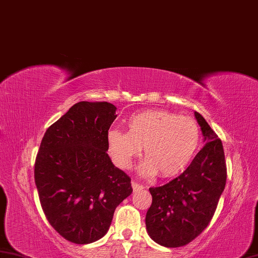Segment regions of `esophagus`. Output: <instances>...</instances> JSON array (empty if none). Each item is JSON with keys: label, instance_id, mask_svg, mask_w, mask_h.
<instances>
[{"label": "esophagus", "instance_id": "esophagus-1", "mask_svg": "<svg viewBox=\"0 0 258 258\" xmlns=\"http://www.w3.org/2000/svg\"><path fill=\"white\" fill-rule=\"evenodd\" d=\"M131 186H133V189H134V192H137V191H140V189H143V188H144V186L142 185V184H139V183H137V182H135V181H133V182H131Z\"/></svg>", "mask_w": 258, "mask_h": 258}]
</instances>
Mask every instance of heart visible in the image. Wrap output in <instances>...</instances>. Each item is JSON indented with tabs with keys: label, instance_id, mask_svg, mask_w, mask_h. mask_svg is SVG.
Masks as SVG:
<instances>
[{
	"label": "heart",
	"instance_id": "b5f03b06",
	"mask_svg": "<svg viewBox=\"0 0 258 258\" xmlns=\"http://www.w3.org/2000/svg\"><path fill=\"white\" fill-rule=\"evenodd\" d=\"M201 131L189 116L162 110L137 113L128 121V133L111 130L110 153L115 164L128 168L143 149V174L173 177L191 163L200 145Z\"/></svg>",
	"mask_w": 258,
	"mask_h": 258
}]
</instances>
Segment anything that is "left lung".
I'll use <instances>...</instances> for the list:
<instances>
[{
  "instance_id": "1",
  "label": "left lung",
  "mask_w": 258,
  "mask_h": 258,
  "mask_svg": "<svg viewBox=\"0 0 258 258\" xmlns=\"http://www.w3.org/2000/svg\"><path fill=\"white\" fill-rule=\"evenodd\" d=\"M194 114L206 145L179 176L149 188L153 202L146 215L148 235L157 244L172 248L187 245L206 229L226 186L221 140L200 113Z\"/></svg>"
}]
</instances>
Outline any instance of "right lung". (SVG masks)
I'll return each mask as SVG.
<instances>
[{
  "label": "right lung",
  "mask_w": 258,
  "mask_h": 258,
  "mask_svg": "<svg viewBox=\"0 0 258 258\" xmlns=\"http://www.w3.org/2000/svg\"><path fill=\"white\" fill-rule=\"evenodd\" d=\"M108 102L82 101L47 129L35 182L47 220L66 240L90 244L109 230L115 208L133 192L111 162L108 135L116 118Z\"/></svg>",
  "instance_id": "1"
}]
</instances>
